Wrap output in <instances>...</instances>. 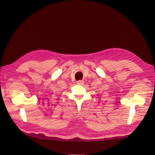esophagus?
Wrapping results in <instances>:
<instances>
[{"label": "esophagus", "mask_w": 155, "mask_h": 155, "mask_svg": "<svg viewBox=\"0 0 155 155\" xmlns=\"http://www.w3.org/2000/svg\"><path fill=\"white\" fill-rule=\"evenodd\" d=\"M77 84L78 85H82L84 84V81H82V80H79L77 82Z\"/></svg>", "instance_id": "1"}]
</instances>
